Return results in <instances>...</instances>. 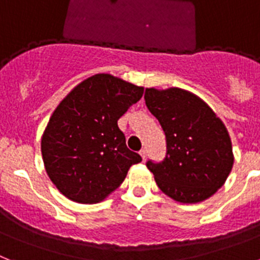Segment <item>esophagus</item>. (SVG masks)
Instances as JSON below:
<instances>
[{
	"instance_id": "esophagus-1",
	"label": "esophagus",
	"mask_w": 260,
	"mask_h": 260,
	"mask_svg": "<svg viewBox=\"0 0 260 260\" xmlns=\"http://www.w3.org/2000/svg\"><path fill=\"white\" fill-rule=\"evenodd\" d=\"M140 156H141V158H143V161L147 160V150L141 149L140 150Z\"/></svg>"
}]
</instances>
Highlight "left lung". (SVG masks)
Wrapping results in <instances>:
<instances>
[{"label": "left lung", "mask_w": 260, "mask_h": 260, "mask_svg": "<svg viewBox=\"0 0 260 260\" xmlns=\"http://www.w3.org/2000/svg\"><path fill=\"white\" fill-rule=\"evenodd\" d=\"M145 104L167 137V156L148 161L157 186L181 204L208 200L228 180L234 154L223 121L186 89H145Z\"/></svg>", "instance_id": "obj_1"}]
</instances>
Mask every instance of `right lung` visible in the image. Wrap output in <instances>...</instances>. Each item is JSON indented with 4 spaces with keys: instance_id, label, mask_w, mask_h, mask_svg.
<instances>
[{
    "instance_id": "add662e5",
    "label": "right lung",
    "mask_w": 260,
    "mask_h": 260,
    "mask_svg": "<svg viewBox=\"0 0 260 260\" xmlns=\"http://www.w3.org/2000/svg\"><path fill=\"white\" fill-rule=\"evenodd\" d=\"M144 87L111 74L80 82L52 112L41 140L46 173L60 193L79 204H96L121 185L141 157L125 145L117 125Z\"/></svg>"
}]
</instances>
